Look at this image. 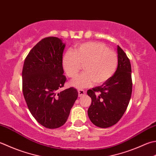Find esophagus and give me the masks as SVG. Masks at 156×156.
Returning <instances> with one entry per match:
<instances>
[{"mask_svg": "<svg viewBox=\"0 0 156 156\" xmlns=\"http://www.w3.org/2000/svg\"><path fill=\"white\" fill-rule=\"evenodd\" d=\"M85 93H86V91L82 90V89H79L78 90V96L79 97H82L85 94Z\"/></svg>", "mask_w": 156, "mask_h": 156, "instance_id": "esophagus-1", "label": "esophagus"}]
</instances>
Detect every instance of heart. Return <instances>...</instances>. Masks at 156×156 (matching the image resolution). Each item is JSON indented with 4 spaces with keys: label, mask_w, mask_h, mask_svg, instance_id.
I'll use <instances>...</instances> for the list:
<instances>
[{
    "label": "heart",
    "mask_w": 156,
    "mask_h": 156,
    "mask_svg": "<svg viewBox=\"0 0 156 156\" xmlns=\"http://www.w3.org/2000/svg\"><path fill=\"white\" fill-rule=\"evenodd\" d=\"M118 57L115 51L109 49L101 42H85L76 46L74 53L68 51L64 54L62 65L69 78H74L84 66V73L71 82L77 88L97 85L108 81L116 71Z\"/></svg>",
    "instance_id": "b5f03b06"
}]
</instances>
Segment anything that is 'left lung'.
<instances>
[{
	"instance_id": "8db88e82",
	"label": "left lung",
	"mask_w": 156,
	"mask_h": 156,
	"mask_svg": "<svg viewBox=\"0 0 156 156\" xmlns=\"http://www.w3.org/2000/svg\"><path fill=\"white\" fill-rule=\"evenodd\" d=\"M117 50L118 64L114 76L101 86L87 91L92 99L88 109V118L93 124L100 128L110 127L120 120L132 94L130 60L119 46Z\"/></svg>"
}]
</instances>
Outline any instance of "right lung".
<instances>
[{"mask_svg": "<svg viewBox=\"0 0 156 156\" xmlns=\"http://www.w3.org/2000/svg\"><path fill=\"white\" fill-rule=\"evenodd\" d=\"M65 47L59 38H44L32 48L24 61V99L33 117L47 129H57L66 122L78 95L73 87L59 92L66 81L62 65Z\"/></svg>", "mask_w": 156, "mask_h": 156, "instance_id": "right-lung-1", "label": "right lung"}]
</instances>
